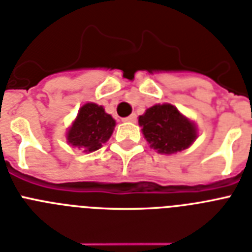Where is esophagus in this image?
Listing matches in <instances>:
<instances>
[{"mask_svg": "<svg viewBox=\"0 0 252 252\" xmlns=\"http://www.w3.org/2000/svg\"><path fill=\"white\" fill-rule=\"evenodd\" d=\"M136 120H137V115H136V114H132V115H129L128 118H126V119H124V122L136 123Z\"/></svg>", "mask_w": 252, "mask_h": 252, "instance_id": "1", "label": "esophagus"}]
</instances>
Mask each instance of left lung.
<instances>
[{"label":"left lung","instance_id":"obj_1","mask_svg":"<svg viewBox=\"0 0 252 252\" xmlns=\"http://www.w3.org/2000/svg\"><path fill=\"white\" fill-rule=\"evenodd\" d=\"M138 124L150 147L160 154L185 150L198 137L195 124L171 103L147 108L138 118Z\"/></svg>","mask_w":252,"mask_h":252}]
</instances>
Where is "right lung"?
<instances>
[{
  "label": "right lung",
  "mask_w": 252,
  "mask_h": 252,
  "mask_svg": "<svg viewBox=\"0 0 252 252\" xmlns=\"http://www.w3.org/2000/svg\"><path fill=\"white\" fill-rule=\"evenodd\" d=\"M114 128L115 120L105 108L89 102L80 108L76 119L68 128L67 142L85 153H93L107 142Z\"/></svg>",
  "instance_id": "1"
}]
</instances>
